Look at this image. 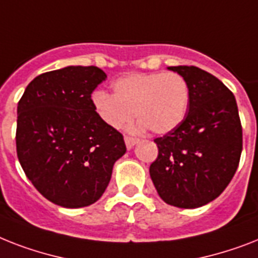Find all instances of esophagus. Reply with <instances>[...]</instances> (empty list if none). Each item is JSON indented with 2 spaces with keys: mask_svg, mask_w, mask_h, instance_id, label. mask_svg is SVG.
<instances>
[{
  "mask_svg": "<svg viewBox=\"0 0 258 258\" xmlns=\"http://www.w3.org/2000/svg\"><path fill=\"white\" fill-rule=\"evenodd\" d=\"M124 142H125V147L131 150V148L138 143V139L136 138H133V136H124Z\"/></svg>",
  "mask_w": 258,
  "mask_h": 258,
  "instance_id": "esophagus-1",
  "label": "esophagus"
}]
</instances>
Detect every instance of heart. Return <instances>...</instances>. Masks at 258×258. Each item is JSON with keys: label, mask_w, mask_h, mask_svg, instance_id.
Wrapping results in <instances>:
<instances>
[{"label": "heart", "mask_w": 258, "mask_h": 258, "mask_svg": "<svg viewBox=\"0 0 258 258\" xmlns=\"http://www.w3.org/2000/svg\"><path fill=\"white\" fill-rule=\"evenodd\" d=\"M112 93L95 91L96 115L111 128H122L135 116L138 128L167 134L183 122L189 106V86L177 73H135L112 83Z\"/></svg>", "instance_id": "obj_1"}]
</instances>
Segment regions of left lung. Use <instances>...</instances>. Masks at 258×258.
Wrapping results in <instances>:
<instances>
[{"label":"left lung","instance_id":"obj_1","mask_svg":"<svg viewBox=\"0 0 258 258\" xmlns=\"http://www.w3.org/2000/svg\"><path fill=\"white\" fill-rule=\"evenodd\" d=\"M189 86V106L176 128L154 140L150 175L159 196L177 208H199L219 198L238 167L242 128L232 91L196 66H171Z\"/></svg>","mask_w":258,"mask_h":258}]
</instances>
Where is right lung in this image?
<instances>
[{
	"mask_svg": "<svg viewBox=\"0 0 258 258\" xmlns=\"http://www.w3.org/2000/svg\"><path fill=\"white\" fill-rule=\"evenodd\" d=\"M107 75L68 66L35 77L17 107V156L39 194L64 208L99 200L125 154L123 135L96 115L91 94Z\"/></svg>",
	"mask_w": 258,
	"mask_h": 258,
	"instance_id": "obj_1",
	"label": "right lung"
}]
</instances>
